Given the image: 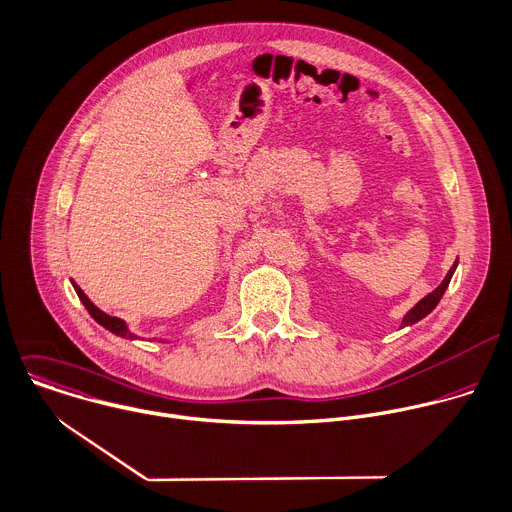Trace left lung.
<instances>
[{"mask_svg":"<svg viewBox=\"0 0 512 512\" xmlns=\"http://www.w3.org/2000/svg\"><path fill=\"white\" fill-rule=\"evenodd\" d=\"M456 264H458V260L454 262V266L450 268V272L446 274V278L442 280V284H440L436 290H432L428 296H424V298L414 306V309L403 317L401 327H407V325H414V323L422 321L426 315H430V313L436 309V304L440 302L442 294L446 292V288H448V284H450V278H452V274H454V270H456Z\"/></svg>","mask_w":512,"mask_h":512,"instance_id":"1","label":"left lung"}]
</instances>
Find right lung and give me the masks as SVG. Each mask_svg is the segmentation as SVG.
Listing matches in <instances>:
<instances>
[{"label":"right lung","mask_w":512,"mask_h":512,"mask_svg":"<svg viewBox=\"0 0 512 512\" xmlns=\"http://www.w3.org/2000/svg\"><path fill=\"white\" fill-rule=\"evenodd\" d=\"M74 284V282H72ZM74 290H76V294H78V298L82 300V304L86 306V311L90 313V317L98 323V325H102L105 329H109L111 333H115V335H119V337H125V339H135V335L127 329V325H125V321H121V319H117V317H111V315H107V313H102L100 309H96V306L88 300V296L82 292V288L78 286V284H74Z\"/></svg>","instance_id":"1"}]
</instances>
